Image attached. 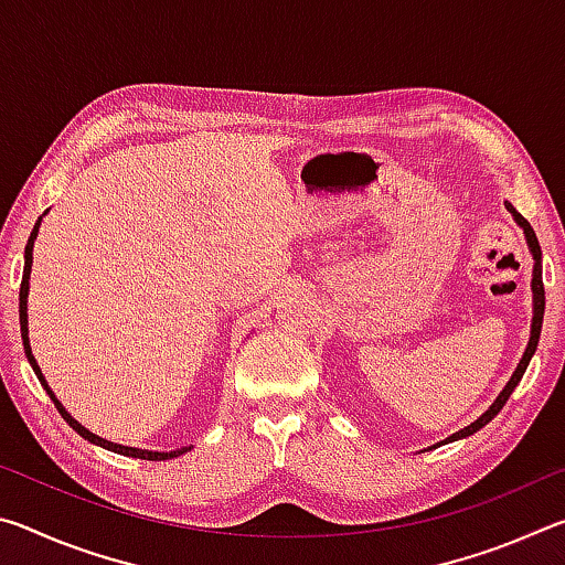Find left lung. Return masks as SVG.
Returning a JSON list of instances; mask_svg holds the SVG:
<instances>
[{
	"instance_id": "1",
	"label": "left lung",
	"mask_w": 565,
	"mask_h": 565,
	"mask_svg": "<svg viewBox=\"0 0 565 565\" xmlns=\"http://www.w3.org/2000/svg\"><path fill=\"white\" fill-rule=\"evenodd\" d=\"M505 209H509L513 222L519 224L523 228V236H525V244H529V252L533 256V279H531V291H533V319H531V339H529V347H525L523 356L519 361V366H515L513 376L509 379V384L503 386V391L499 396H495L493 404L483 411L481 416H478L471 426L461 428V431H456L454 436H448L446 441L441 444H451V441H458V438H466V436H473L476 431H481V428L489 424V420H493L495 416H499V411L505 406V401H509V396L513 394V388L519 386V381L523 379L525 369H529V363L533 359L535 353V347H539V339H541V327H543V311H546V291H543V269H541V246H539V238H535V232L531 228V224L525 222V218L515 212L513 204L505 202ZM438 446V444H436Z\"/></svg>"
}]
</instances>
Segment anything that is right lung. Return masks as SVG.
I'll return each mask as SVG.
<instances>
[{"instance_id": "obj_1", "label": "right lung", "mask_w": 565, "mask_h": 565, "mask_svg": "<svg viewBox=\"0 0 565 565\" xmlns=\"http://www.w3.org/2000/svg\"><path fill=\"white\" fill-rule=\"evenodd\" d=\"M44 214H46V212H44ZM44 214H42L40 218H36V224H34L32 234H30V242H26V246H24V274H22V286H19V327H22L24 356H26V361H30V366L34 369V374H36V379H40V384L44 386L46 394H50V398L54 401L56 411H60L66 424H70L76 434H79L82 438H87V441L94 444V446H102V448H107V451L121 454V456L145 458V461H169V458H177V456H181V454L191 451V448H194V446L177 448V451H147V448H134V446H121V444L107 441V438H102V436H97V434H92L89 428H84V426L79 424V420H76V418L70 414V411H66V408L62 406V401L54 396V391L50 388V384H46V379H44V374H42L40 363H36L34 353H32V347H30V321H26V299H30V274H32V252H34V238H36V234H40V226H42Z\"/></svg>"}]
</instances>
